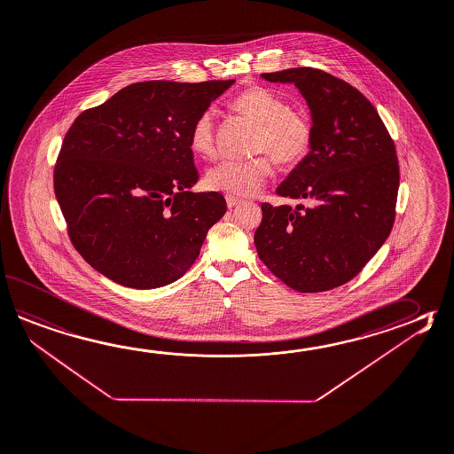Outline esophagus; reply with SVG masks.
<instances>
[{"mask_svg": "<svg viewBox=\"0 0 454 454\" xmlns=\"http://www.w3.org/2000/svg\"><path fill=\"white\" fill-rule=\"evenodd\" d=\"M242 204V199L239 197H234V195H226V205L232 208V207H238Z\"/></svg>", "mask_w": 454, "mask_h": 454, "instance_id": "1", "label": "esophagus"}]
</instances>
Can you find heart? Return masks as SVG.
<instances>
[{"mask_svg":"<svg viewBox=\"0 0 454 454\" xmlns=\"http://www.w3.org/2000/svg\"><path fill=\"white\" fill-rule=\"evenodd\" d=\"M232 106L236 112L257 122L252 150L263 153L244 160H222L207 171L205 184L212 191L246 197L259 192L271 176L273 163L270 154L285 167L304 160L312 147L314 130L304 113L289 108V103L281 95L267 87H250L236 97ZM189 145L199 157L215 155L213 110H205L195 118L189 132Z\"/></svg>","mask_w":454,"mask_h":454,"instance_id":"obj_1","label":"heart"}]
</instances>
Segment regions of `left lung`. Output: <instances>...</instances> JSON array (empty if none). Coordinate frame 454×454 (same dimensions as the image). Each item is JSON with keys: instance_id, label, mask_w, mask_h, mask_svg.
I'll return each instance as SVG.
<instances>
[{"instance_id": "obj_1", "label": "left lung", "mask_w": 454, "mask_h": 454, "mask_svg": "<svg viewBox=\"0 0 454 454\" xmlns=\"http://www.w3.org/2000/svg\"><path fill=\"white\" fill-rule=\"evenodd\" d=\"M294 83L312 114L314 140L277 194L306 204H262L254 242L270 271L299 293L341 286L387 241L395 223V142L357 89L314 67L265 73Z\"/></svg>"}]
</instances>
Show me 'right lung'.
Segmentation results:
<instances>
[{"instance_id":"add662e5","label":"right lung","mask_w":454,"mask_h":454,"mask_svg":"<svg viewBox=\"0 0 454 454\" xmlns=\"http://www.w3.org/2000/svg\"><path fill=\"white\" fill-rule=\"evenodd\" d=\"M234 81L130 83L75 118L56 161L55 194L83 260L114 283L167 286L184 275L226 212L191 192L195 118Z\"/></svg>"}]
</instances>
